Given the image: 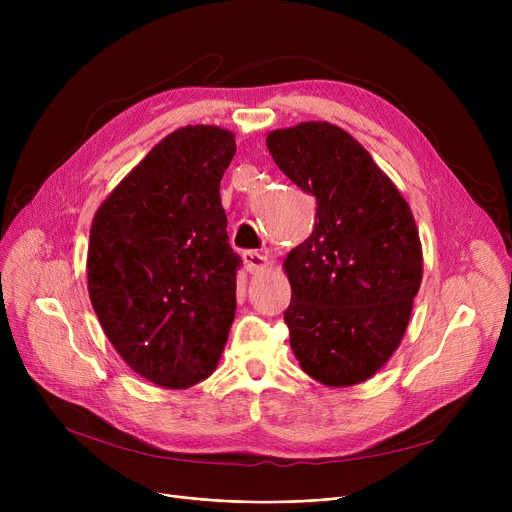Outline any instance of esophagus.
<instances>
[{
    "instance_id": "esophagus-1",
    "label": "esophagus",
    "mask_w": 512,
    "mask_h": 512,
    "mask_svg": "<svg viewBox=\"0 0 512 512\" xmlns=\"http://www.w3.org/2000/svg\"><path fill=\"white\" fill-rule=\"evenodd\" d=\"M242 259H245V267H247L249 274H259V272H263V270H267V267H270V261H267V257H263L257 251H245V253H242Z\"/></svg>"
}]
</instances>
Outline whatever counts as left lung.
I'll use <instances>...</instances> for the list:
<instances>
[{"instance_id": "obj_1", "label": "left lung", "mask_w": 512, "mask_h": 512, "mask_svg": "<svg viewBox=\"0 0 512 512\" xmlns=\"http://www.w3.org/2000/svg\"><path fill=\"white\" fill-rule=\"evenodd\" d=\"M265 143L278 168L317 201L311 236L284 259L292 353L319 384H361L398 348L421 286L411 207L340 126L301 122Z\"/></svg>"}]
</instances>
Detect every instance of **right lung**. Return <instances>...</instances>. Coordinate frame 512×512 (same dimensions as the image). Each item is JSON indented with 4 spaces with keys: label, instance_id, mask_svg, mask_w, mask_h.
<instances>
[{
    "label": "right lung",
    "instance_id": "add662e5",
    "mask_svg": "<svg viewBox=\"0 0 512 512\" xmlns=\"http://www.w3.org/2000/svg\"><path fill=\"white\" fill-rule=\"evenodd\" d=\"M236 153L220 126L159 141L99 205L87 282L99 324L141 378L191 388L218 365L236 311L220 180Z\"/></svg>",
    "mask_w": 512,
    "mask_h": 512
}]
</instances>
